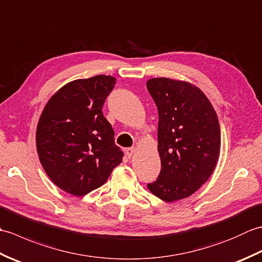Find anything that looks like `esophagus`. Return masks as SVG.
<instances>
[{"instance_id": "1", "label": "esophagus", "mask_w": 262, "mask_h": 262, "mask_svg": "<svg viewBox=\"0 0 262 262\" xmlns=\"http://www.w3.org/2000/svg\"><path fill=\"white\" fill-rule=\"evenodd\" d=\"M135 152H136V148H135V147H129V148H127V149H126V155H127V158H128V159L133 158V155L135 154Z\"/></svg>"}]
</instances>
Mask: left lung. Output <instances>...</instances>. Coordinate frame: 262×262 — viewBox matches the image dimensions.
I'll return each mask as SVG.
<instances>
[{"mask_svg":"<svg viewBox=\"0 0 262 262\" xmlns=\"http://www.w3.org/2000/svg\"><path fill=\"white\" fill-rule=\"evenodd\" d=\"M159 111L161 172L147 188L164 202L197 191L213 173L221 147L220 122L208 98L196 85L169 77L146 82Z\"/></svg>","mask_w":262,"mask_h":262,"instance_id":"left-lung-1","label":"left lung"}]
</instances>
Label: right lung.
Masks as SVG:
<instances>
[{"label":"right lung","mask_w":262,"mask_h":262,"mask_svg":"<svg viewBox=\"0 0 262 262\" xmlns=\"http://www.w3.org/2000/svg\"><path fill=\"white\" fill-rule=\"evenodd\" d=\"M115 84L110 75L72 81L49 99L39 118L36 145L42 168L74 196L101 187L124 157L102 114Z\"/></svg>","instance_id":"add662e5"}]
</instances>
